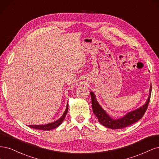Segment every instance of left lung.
I'll list each match as a JSON object with an SVG mask.
<instances>
[{
  "label": "left lung",
  "instance_id": "8db88e82",
  "mask_svg": "<svg viewBox=\"0 0 159 159\" xmlns=\"http://www.w3.org/2000/svg\"><path fill=\"white\" fill-rule=\"evenodd\" d=\"M151 90L152 87L151 86L149 90L150 94L145 105H143L137 110L129 112V113H128L121 118L117 120H113L108 116V114H106V112L102 108V107L97 102L94 94L91 92L90 96L92 99V107H93L94 114L98 117V121L102 125L107 128H110L111 129H122V128L131 125L137 121H139L144 116L150 101Z\"/></svg>",
  "mask_w": 159,
  "mask_h": 159
}]
</instances>
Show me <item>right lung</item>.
Returning a JSON list of instances; mask_svg holds the SVG:
<instances>
[{"mask_svg":"<svg viewBox=\"0 0 159 159\" xmlns=\"http://www.w3.org/2000/svg\"><path fill=\"white\" fill-rule=\"evenodd\" d=\"M68 104L66 106V110L64 112V114H63V116H61L59 120H57V121H55L53 123H50V124H48L46 125H29L30 127L34 128V129H40V130H44V131H48V130H51L55 129V128L57 127L59 125H60L61 124V123L63 121V120L65 119V117L67 114L68 111Z\"/></svg>","mask_w":159,"mask_h":159,"instance_id":"1","label":"right lung"}]
</instances>
